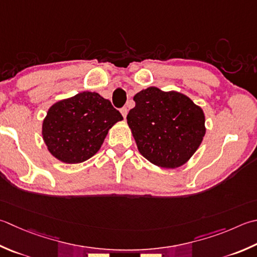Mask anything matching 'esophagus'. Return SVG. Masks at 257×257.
<instances>
[{
	"label": "esophagus",
	"mask_w": 257,
	"mask_h": 257,
	"mask_svg": "<svg viewBox=\"0 0 257 257\" xmlns=\"http://www.w3.org/2000/svg\"><path fill=\"white\" fill-rule=\"evenodd\" d=\"M120 112H121V114H122V117L125 119V117H127V113H128V109L125 108V107H123V108H121L120 109Z\"/></svg>",
	"instance_id": "1"
}]
</instances>
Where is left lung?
<instances>
[{
  "mask_svg": "<svg viewBox=\"0 0 257 257\" xmlns=\"http://www.w3.org/2000/svg\"><path fill=\"white\" fill-rule=\"evenodd\" d=\"M127 123L139 153L166 169L192 158L206 134L205 113L187 95L149 87L135 94Z\"/></svg>",
  "mask_w": 257,
  "mask_h": 257,
  "instance_id": "obj_1",
  "label": "left lung"
}]
</instances>
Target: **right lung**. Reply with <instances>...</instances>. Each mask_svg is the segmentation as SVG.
Masks as SVG:
<instances>
[{
  "mask_svg": "<svg viewBox=\"0 0 257 257\" xmlns=\"http://www.w3.org/2000/svg\"><path fill=\"white\" fill-rule=\"evenodd\" d=\"M123 120L108 99L83 91L49 108L42 138L54 158L64 164L83 163L99 152L112 125Z\"/></svg>",
  "mask_w": 257,
  "mask_h": 257,
  "instance_id": "add662e5",
  "label": "right lung"
}]
</instances>
